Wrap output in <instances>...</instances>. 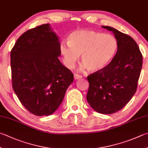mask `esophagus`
I'll list each match as a JSON object with an SVG mask.
<instances>
[{
    "instance_id": "obj_1",
    "label": "esophagus",
    "mask_w": 148,
    "mask_h": 148,
    "mask_svg": "<svg viewBox=\"0 0 148 148\" xmlns=\"http://www.w3.org/2000/svg\"><path fill=\"white\" fill-rule=\"evenodd\" d=\"M74 76L75 79H80V78H82V76H80V75H78V74H74Z\"/></svg>"
}]
</instances>
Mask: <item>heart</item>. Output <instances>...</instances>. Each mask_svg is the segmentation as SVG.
<instances>
[{"label":"heart","instance_id":"b5f03b06","mask_svg":"<svg viewBox=\"0 0 148 148\" xmlns=\"http://www.w3.org/2000/svg\"><path fill=\"white\" fill-rule=\"evenodd\" d=\"M117 48V40L113 36L90 29L72 32L68 42H62L60 45L64 63L68 68H73L82 54L83 64L80 71L88 69L90 72L103 69L114 57Z\"/></svg>","mask_w":148,"mask_h":148}]
</instances>
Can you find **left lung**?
Returning a JSON list of instances; mask_svg holds the SVG:
<instances>
[{
  "label": "left lung",
  "mask_w": 148,
  "mask_h": 148,
  "mask_svg": "<svg viewBox=\"0 0 148 148\" xmlns=\"http://www.w3.org/2000/svg\"><path fill=\"white\" fill-rule=\"evenodd\" d=\"M118 42L116 55L106 67L87 77V100L99 113L110 114L120 111L136 92L142 66V56L132 37L111 26Z\"/></svg>",
  "instance_id": "1"
}]
</instances>
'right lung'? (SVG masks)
Returning <instances> with one entry per match:
<instances>
[{
  "mask_svg": "<svg viewBox=\"0 0 148 148\" xmlns=\"http://www.w3.org/2000/svg\"><path fill=\"white\" fill-rule=\"evenodd\" d=\"M12 85L23 106L36 116L58 109L74 75L59 60V36L45 24L26 31L11 51Z\"/></svg>",
  "mask_w": 148,
  "mask_h": 148,
  "instance_id": "obj_1",
  "label": "right lung"
}]
</instances>
